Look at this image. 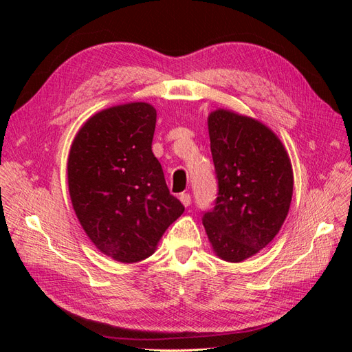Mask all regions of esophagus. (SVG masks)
I'll return each instance as SVG.
<instances>
[{
    "instance_id": "obj_1",
    "label": "esophagus",
    "mask_w": 352,
    "mask_h": 352,
    "mask_svg": "<svg viewBox=\"0 0 352 352\" xmlns=\"http://www.w3.org/2000/svg\"><path fill=\"white\" fill-rule=\"evenodd\" d=\"M180 201H182V204L185 207H189L190 206V195L189 194H180Z\"/></svg>"
}]
</instances>
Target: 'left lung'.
I'll list each match as a JSON object with an SVG mask.
<instances>
[{"mask_svg":"<svg viewBox=\"0 0 352 352\" xmlns=\"http://www.w3.org/2000/svg\"><path fill=\"white\" fill-rule=\"evenodd\" d=\"M208 133L219 189L202 225L219 257L239 263L280 230L292 199V167L278 136L251 117L216 110Z\"/></svg>","mask_w":352,"mask_h":352,"instance_id":"left-lung-1","label":"left lung"}]
</instances>
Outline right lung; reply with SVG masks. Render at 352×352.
<instances>
[{
  "label": "right lung",
  "instance_id": "1",
  "mask_svg": "<svg viewBox=\"0 0 352 352\" xmlns=\"http://www.w3.org/2000/svg\"><path fill=\"white\" fill-rule=\"evenodd\" d=\"M155 122L150 104L117 105L91 117L70 148L74 212L95 247L122 263L150 257L185 211L151 150Z\"/></svg>",
  "mask_w": 352,
  "mask_h": 352
}]
</instances>
